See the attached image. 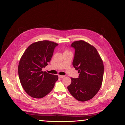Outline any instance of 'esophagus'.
Here are the masks:
<instances>
[{"mask_svg": "<svg viewBox=\"0 0 125 125\" xmlns=\"http://www.w3.org/2000/svg\"><path fill=\"white\" fill-rule=\"evenodd\" d=\"M58 77H59V78H63V77H65V76H64V75H58Z\"/></svg>", "mask_w": 125, "mask_h": 125, "instance_id": "esophagus-1", "label": "esophagus"}]
</instances>
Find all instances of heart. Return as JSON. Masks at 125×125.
<instances>
[{
  "label": "heart",
  "instance_id": "b5f03b06",
  "mask_svg": "<svg viewBox=\"0 0 125 125\" xmlns=\"http://www.w3.org/2000/svg\"><path fill=\"white\" fill-rule=\"evenodd\" d=\"M68 52V51H66L65 52Z\"/></svg>",
  "mask_w": 125,
  "mask_h": 125
}]
</instances>
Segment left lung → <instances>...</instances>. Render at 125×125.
Segmentation results:
<instances>
[{
    "label": "left lung",
    "mask_w": 125,
    "mask_h": 125,
    "mask_svg": "<svg viewBox=\"0 0 125 125\" xmlns=\"http://www.w3.org/2000/svg\"><path fill=\"white\" fill-rule=\"evenodd\" d=\"M71 46L75 52L73 67L79 73L78 78H71L67 89L79 101H89L100 90L103 81L104 65L96 49L86 42L75 41Z\"/></svg>",
    "instance_id": "left-lung-1"
}]
</instances>
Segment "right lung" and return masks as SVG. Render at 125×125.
Returning a JSON list of instances; mask_svg holds the SVG:
<instances>
[{
    "label": "right lung",
    "instance_id": "obj_1",
    "mask_svg": "<svg viewBox=\"0 0 125 125\" xmlns=\"http://www.w3.org/2000/svg\"><path fill=\"white\" fill-rule=\"evenodd\" d=\"M58 44L47 40L36 42L26 48L20 60L18 74L21 84L28 94L41 99L54 88L58 75L42 70L50 62Z\"/></svg>",
    "mask_w": 125,
    "mask_h": 125
}]
</instances>
